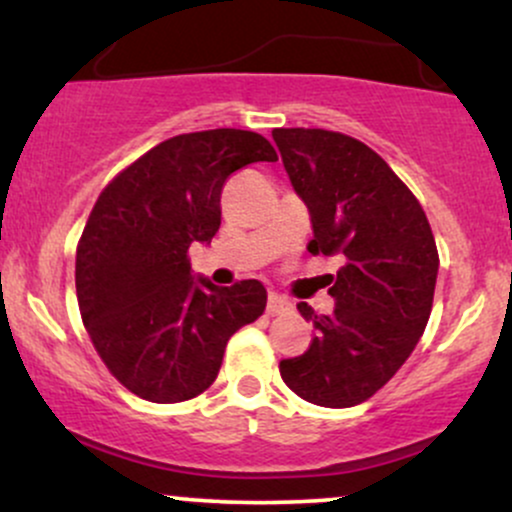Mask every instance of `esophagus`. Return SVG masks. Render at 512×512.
<instances>
[{
    "instance_id": "1",
    "label": "esophagus",
    "mask_w": 512,
    "mask_h": 512,
    "mask_svg": "<svg viewBox=\"0 0 512 512\" xmlns=\"http://www.w3.org/2000/svg\"><path fill=\"white\" fill-rule=\"evenodd\" d=\"M291 310V303L286 301L284 296H279V293H269L267 298V313L269 315H284Z\"/></svg>"
}]
</instances>
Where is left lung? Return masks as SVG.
<instances>
[{"label": "left lung", "mask_w": 512, "mask_h": 512, "mask_svg": "<svg viewBox=\"0 0 512 512\" xmlns=\"http://www.w3.org/2000/svg\"><path fill=\"white\" fill-rule=\"evenodd\" d=\"M286 173L310 211L313 255L342 257L334 310L315 315L305 354L279 363L284 383L320 407L366 402L402 368L431 315L438 250L419 199L354 137L327 129H274Z\"/></svg>", "instance_id": "left-lung-1"}]
</instances>
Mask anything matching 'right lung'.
<instances>
[{
  "instance_id": "add662e5",
  "label": "right lung",
  "mask_w": 512,
  "mask_h": 512,
  "mask_svg": "<svg viewBox=\"0 0 512 512\" xmlns=\"http://www.w3.org/2000/svg\"><path fill=\"white\" fill-rule=\"evenodd\" d=\"M276 161L245 129L166 139L98 197L76 248V298L110 373L158 404L197 397L219 375L228 339L264 313L257 279L216 286L192 274L187 250L221 226V190L248 163Z\"/></svg>"
}]
</instances>
